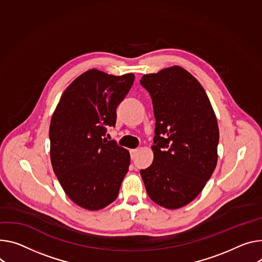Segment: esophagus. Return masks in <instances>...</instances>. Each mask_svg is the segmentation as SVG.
I'll use <instances>...</instances> for the list:
<instances>
[{"label": "esophagus", "instance_id": "obj_1", "mask_svg": "<svg viewBox=\"0 0 262 262\" xmlns=\"http://www.w3.org/2000/svg\"><path fill=\"white\" fill-rule=\"evenodd\" d=\"M129 152H130V157H132V159H134V158L136 157L137 152H138V149H137V148H135V149H130V150H129Z\"/></svg>", "mask_w": 262, "mask_h": 262}]
</instances>
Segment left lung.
<instances>
[{
  "label": "left lung",
  "mask_w": 262,
  "mask_h": 262,
  "mask_svg": "<svg viewBox=\"0 0 262 262\" xmlns=\"http://www.w3.org/2000/svg\"><path fill=\"white\" fill-rule=\"evenodd\" d=\"M140 83L156 118L154 162L140 173L156 204L178 209L201 193L216 167V117L204 88L181 67L144 75Z\"/></svg>",
  "instance_id": "8db88e82"
}]
</instances>
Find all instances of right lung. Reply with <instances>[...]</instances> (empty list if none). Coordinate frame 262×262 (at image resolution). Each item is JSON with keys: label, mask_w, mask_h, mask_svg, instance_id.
I'll return each mask as SVG.
<instances>
[{"label": "right lung", "mask_w": 262, "mask_h": 262, "mask_svg": "<svg viewBox=\"0 0 262 262\" xmlns=\"http://www.w3.org/2000/svg\"><path fill=\"white\" fill-rule=\"evenodd\" d=\"M134 74L108 75L92 69L67 90L52 116L50 157L67 195L88 210H99L118 196L130 162L127 149L103 139L115 126L117 106L129 92Z\"/></svg>", "instance_id": "obj_1"}]
</instances>
